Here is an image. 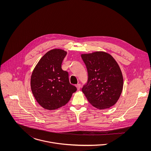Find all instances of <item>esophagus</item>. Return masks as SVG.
Here are the masks:
<instances>
[{"label":"esophagus","instance_id":"esophagus-1","mask_svg":"<svg viewBox=\"0 0 151 151\" xmlns=\"http://www.w3.org/2000/svg\"><path fill=\"white\" fill-rule=\"evenodd\" d=\"M76 87H77V89L78 90H79V89L81 88V84H77V85L76 86Z\"/></svg>","mask_w":151,"mask_h":151}]
</instances>
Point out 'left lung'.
Returning <instances> with one entry per match:
<instances>
[{
    "instance_id": "left-lung-1",
    "label": "left lung",
    "mask_w": 151,
    "mask_h": 151,
    "mask_svg": "<svg viewBox=\"0 0 151 151\" xmlns=\"http://www.w3.org/2000/svg\"><path fill=\"white\" fill-rule=\"evenodd\" d=\"M88 73V83L82 88L88 102L100 110L113 106L123 88L121 69L111 55L103 51L81 55Z\"/></svg>"
}]
</instances>
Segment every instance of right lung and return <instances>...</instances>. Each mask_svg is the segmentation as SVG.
I'll return each instance as SVG.
<instances>
[{"label": "right lung", "instance_id": "obj_1", "mask_svg": "<svg viewBox=\"0 0 151 151\" xmlns=\"http://www.w3.org/2000/svg\"><path fill=\"white\" fill-rule=\"evenodd\" d=\"M67 52L60 49L46 52L35 65L31 76L32 93L37 102L47 110L65 106L77 88L71 85L68 74L62 68Z\"/></svg>", "mask_w": 151, "mask_h": 151}]
</instances>
